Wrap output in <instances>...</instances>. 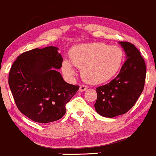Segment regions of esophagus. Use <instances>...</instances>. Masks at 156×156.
<instances>
[{
  "mask_svg": "<svg viewBox=\"0 0 156 156\" xmlns=\"http://www.w3.org/2000/svg\"><path fill=\"white\" fill-rule=\"evenodd\" d=\"M88 87H87V86L85 85H80V88H79V91L80 92H84V91L86 90V89H87Z\"/></svg>",
  "mask_w": 156,
  "mask_h": 156,
  "instance_id": "34e87169",
  "label": "esophagus"
}]
</instances>
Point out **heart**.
Here are the masks:
<instances>
[{"label": "heart", "instance_id": "b5f03b06", "mask_svg": "<svg viewBox=\"0 0 156 156\" xmlns=\"http://www.w3.org/2000/svg\"><path fill=\"white\" fill-rule=\"evenodd\" d=\"M72 64L81 69L84 80L93 84L103 83L111 80L119 72L124 60V53L118 46L103 42L80 44L72 49ZM70 62L64 60L62 69L67 76L73 77L75 69Z\"/></svg>", "mask_w": 156, "mask_h": 156}]
</instances>
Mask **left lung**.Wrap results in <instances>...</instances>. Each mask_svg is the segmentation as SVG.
<instances>
[{
  "label": "left lung",
  "mask_w": 156,
  "mask_h": 156,
  "mask_svg": "<svg viewBox=\"0 0 156 156\" xmlns=\"http://www.w3.org/2000/svg\"><path fill=\"white\" fill-rule=\"evenodd\" d=\"M126 60L119 73L110 83L96 89V112L105 117L112 118L128 112L136 103L144 89L146 66L140 52L133 44L119 42Z\"/></svg>",
  "instance_id": "1"
}]
</instances>
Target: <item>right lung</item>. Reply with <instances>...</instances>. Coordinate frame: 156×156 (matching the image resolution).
<instances>
[{"label":"right lung","instance_id":"add662e5","mask_svg":"<svg viewBox=\"0 0 156 156\" xmlns=\"http://www.w3.org/2000/svg\"><path fill=\"white\" fill-rule=\"evenodd\" d=\"M62 62L58 48L49 46L25 52L12 64L9 85L17 108L31 120L48 123L60 119L79 89L64 81L57 70Z\"/></svg>","mask_w":156,"mask_h":156}]
</instances>
